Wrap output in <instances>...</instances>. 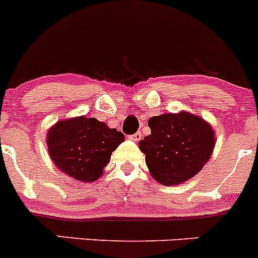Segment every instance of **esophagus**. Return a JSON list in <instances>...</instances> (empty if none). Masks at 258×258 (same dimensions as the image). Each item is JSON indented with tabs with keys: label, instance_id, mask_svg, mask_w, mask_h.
Instances as JSON below:
<instances>
[{
	"label": "esophagus",
	"instance_id": "obj_1",
	"mask_svg": "<svg viewBox=\"0 0 258 258\" xmlns=\"http://www.w3.org/2000/svg\"><path fill=\"white\" fill-rule=\"evenodd\" d=\"M130 139L134 140V142H139V140L142 139V133H140V132L135 133V134H133L132 137H130Z\"/></svg>",
	"mask_w": 258,
	"mask_h": 258
}]
</instances>
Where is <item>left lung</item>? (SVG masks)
Instances as JSON below:
<instances>
[{"label":"left lung","instance_id":"1","mask_svg":"<svg viewBox=\"0 0 258 258\" xmlns=\"http://www.w3.org/2000/svg\"><path fill=\"white\" fill-rule=\"evenodd\" d=\"M151 134L139 142L154 180L172 186L187 181L201 171L214 151L211 124L188 111L151 116Z\"/></svg>","mask_w":258,"mask_h":258}]
</instances>
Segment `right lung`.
Here are the masks:
<instances>
[{
	"label": "right lung",
	"instance_id": "1",
	"mask_svg": "<svg viewBox=\"0 0 258 258\" xmlns=\"http://www.w3.org/2000/svg\"><path fill=\"white\" fill-rule=\"evenodd\" d=\"M125 137L103 121L86 115L60 119L47 132L49 158L77 181L94 182L103 175L111 153Z\"/></svg>",
	"mask_w": 258,
	"mask_h": 258
}]
</instances>
